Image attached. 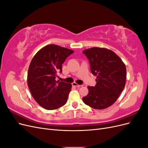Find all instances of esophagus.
Here are the masks:
<instances>
[{
	"instance_id": "obj_1",
	"label": "esophagus",
	"mask_w": 148,
	"mask_h": 148,
	"mask_svg": "<svg viewBox=\"0 0 148 148\" xmlns=\"http://www.w3.org/2000/svg\"><path fill=\"white\" fill-rule=\"evenodd\" d=\"M72 85H73V86H74L77 87V88H81V87H82V86H83L82 85L78 84H77L76 83H72Z\"/></svg>"
}]
</instances>
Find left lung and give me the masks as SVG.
<instances>
[{
    "mask_svg": "<svg viewBox=\"0 0 148 148\" xmlns=\"http://www.w3.org/2000/svg\"><path fill=\"white\" fill-rule=\"evenodd\" d=\"M83 53L87 57L91 71L96 76L95 86H88L83 97L85 104L95 109H104L117 101L126 83V66L120 58L109 49L92 47Z\"/></svg>",
    "mask_w": 148,
    "mask_h": 148,
    "instance_id": "1",
    "label": "left lung"
}]
</instances>
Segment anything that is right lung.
<instances>
[{
  "label": "right lung",
  "instance_id": "obj_1",
  "mask_svg": "<svg viewBox=\"0 0 148 148\" xmlns=\"http://www.w3.org/2000/svg\"><path fill=\"white\" fill-rule=\"evenodd\" d=\"M74 52L70 49L49 44L36 53L28 71V86L34 100L43 108L54 110L64 106L71 84L56 80L62 72V64Z\"/></svg>",
  "mask_w": 148,
  "mask_h": 148
}]
</instances>
